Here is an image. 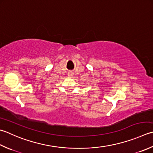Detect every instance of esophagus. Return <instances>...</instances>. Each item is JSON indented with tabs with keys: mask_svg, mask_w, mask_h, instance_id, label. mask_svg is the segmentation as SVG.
Wrapping results in <instances>:
<instances>
[{
	"mask_svg": "<svg viewBox=\"0 0 153 153\" xmlns=\"http://www.w3.org/2000/svg\"><path fill=\"white\" fill-rule=\"evenodd\" d=\"M68 76H73V73H71V72L68 73Z\"/></svg>",
	"mask_w": 153,
	"mask_h": 153,
	"instance_id": "34e87169",
	"label": "esophagus"
}]
</instances>
